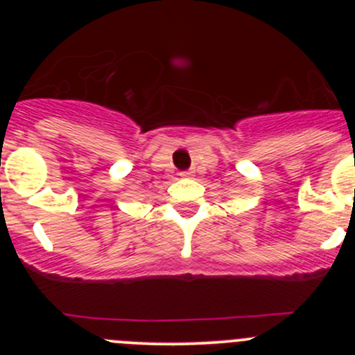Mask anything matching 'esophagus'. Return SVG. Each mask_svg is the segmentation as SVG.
Segmentation results:
<instances>
[{
	"label": "esophagus",
	"instance_id": "34e87169",
	"mask_svg": "<svg viewBox=\"0 0 355 355\" xmlns=\"http://www.w3.org/2000/svg\"><path fill=\"white\" fill-rule=\"evenodd\" d=\"M182 177H192V175H194V171L192 170H185V171H182Z\"/></svg>",
	"mask_w": 355,
	"mask_h": 355
}]
</instances>
